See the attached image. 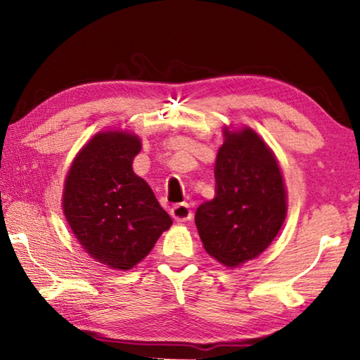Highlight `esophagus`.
Masks as SVG:
<instances>
[{
    "mask_svg": "<svg viewBox=\"0 0 360 360\" xmlns=\"http://www.w3.org/2000/svg\"><path fill=\"white\" fill-rule=\"evenodd\" d=\"M170 213L174 218V221H178V223H186V221L192 219V215H193L192 210H190V205L187 202H181V204L173 205Z\"/></svg>",
    "mask_w": 360,
    "mask_h": 360,
    "instance_id": "34e87169",
    "label": "esophagus"
}]
</instances>
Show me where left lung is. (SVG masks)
I'll return each mask as SVG.
<instances>
[{"label":"left lung","mask_w":360,"mask_h":360,"mask_svg":"<svg viewBox=\"0 0 360 360\" xmlns=\"http://www.w3.org/2000/svg\"><path fill=\"white\" fill-rule=\"evenodd\" d=\"M217 155V195L196 210L205 252L226 267L262 255L288 215V192L278 160L254 128H223Z\"/></svg>","instance_id":"obj_1"}]
</instances>
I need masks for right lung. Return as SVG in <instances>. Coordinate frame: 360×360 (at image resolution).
Listing matches in <instances>:
<instances>
[{
	"mask_svg": "<svg viewBox=\"0 0 360 360\" xmlns=\"http://www.w3.org/2000/svg\"><path fill=\"white\" fill-rule=\"evenodd\" d=\"M141 137L102 129L72 159L62 209L82 249L114 271H129L147 257L173 221L148 182L133 170Z\"/></svg>",
	"mask_w": 360,
	"mask_h": 360,
	"instance_id": "1",
	"label": "right lung"
}]
</instances>
